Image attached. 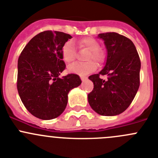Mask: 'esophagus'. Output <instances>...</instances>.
Returning <instances> with one entry per match:
<instances>
[{"label": "esophagus", "instance_id": "1", "mask_svg": "<svg viewBox=\"0 0 158 158\" xmlns=\"http://www.w3.org/2000/svg\"><path fill=\"white\" fill-rule=\"evenodd\" d=\"M80 79L82 82H84L85 80H86V79H87V78H86V76H80Z\"/></svg>", "mask_w": 158, "mask_h": 158}]
</instances>
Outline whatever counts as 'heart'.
Here are the masks:
<instances>
[{"instance_id":"obj_1","label":"heart","mask_w":158,"mask_h":158,"mask_svg":"<svg viewBox=\"0 0 158 158\" xmlns=\"http://www.w3.org/2000/svg\"><path fill=\"white\" fill-rule=\"evenodd\" d=\"M77 44L79 48L89 51V53L86 57V61H88L85 63H75L71 64L68 68V71L73 74L85 76L94 72L97 69V64L92 60L98 64H101L104 62L105 56L104 52L100 50V44L93 38L86 37L81 39L77 41ZM76 56V50L73 43L72 41L66 42L61 48V57L63 61L67 64H70L75 61Z\"/></svg>"}]
</instances>
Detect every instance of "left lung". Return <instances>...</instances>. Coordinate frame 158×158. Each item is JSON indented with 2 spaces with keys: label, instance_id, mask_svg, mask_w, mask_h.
<instances>
[{
  "label": "left lung",
  "instance_id": "obj_1",
  "mask_svg": "<svg viewBox=\"0 0 158 158\" xmlns=\"http://www.w3.org/2000/svg\"><path fill=\"white\" fill-rule=\"evenodd\" d=\"M104 40L107 60L104 69L89 79L94 89L88 94L93 110L104 116L121 114L130 105L139 86L140 59L131 40L117 32L101 33ZM107 74V81L99 78Z\"/></svg>",
  "mask_w": 158,
  "mask_h": 158
}]
</instances>
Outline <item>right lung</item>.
Segmentation results:
<instances>
[{
  "label": "right lung",
  "mask_w": 158,
  "mask_h": 158,
  "mask_svg": "<svg viewBox=\"0 0 158 158\" xmlns=\"http://www.w3.org/2000/svg\"><path fill=\"white\" fill-rule=\"evenodd\" d=\"M58 31L40 32L26 44L18 60L17 89L26 108L35 117L50 120L61 115L68 94L81 84L78 75L59 78L65 69L63 45L71 39Z\"/></svg>",
  "instance_id": "right-lung-1"
}]
</instances>
